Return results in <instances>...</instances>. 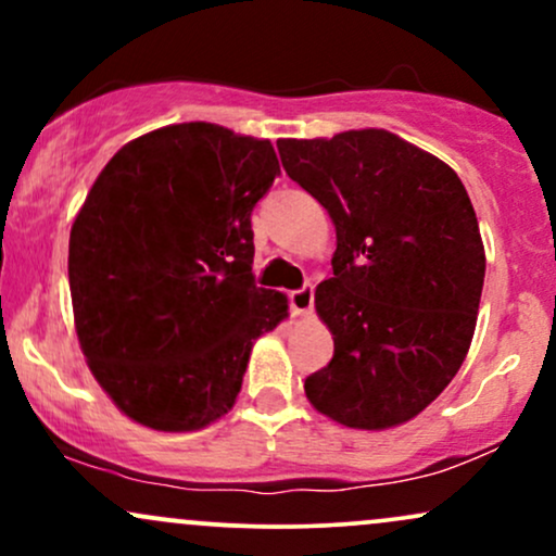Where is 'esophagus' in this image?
<instances>
[{
  "label": "esophagus",
  "mask_w": 556,
  "mask_h": 556,
  "mask_svg": "<svg viewBox=\"0 0 556 556\" xmlns=\"http://www.w3.org/2000/svg\"><path fill=\"white\" fill-rule=\"evenodd\" d=\"M290 311L292 316H308L314 311V287L305 285L300 290L290 292Z\"/></svg>",
  "instance_id": "esophagus-1"
}]
</instances>
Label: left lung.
Returning <instances> with one entry per match:
<instances>
[{
  "mask_svg": "<svg viewBox=\"0 0 556 556\" xmlns=\"http://www.w3.org/2000/svg\"><path fill=\"white\" fill-rule=\"evenodd\" d=\"M277 149L337 229L334 277L316 287L334 358L305 379V397L348 429L405 424L473 340L486 253L468 190L442 159L376 127Z\"/></svg>",
  "mask_w": 556,
  "mask_h": 556,
  "instance_id": "8db88e82",
  "label": "left lung"
}]
</instances>
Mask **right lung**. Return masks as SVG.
Masks as SVG:
<instances>
[{
    "label": "right lung",
    "mask_w": 556,
    "mask_h": 556,
    "mask_svg": "<svg viewBox=\"0 0 556 556\" xmlns=\"http://www.w3.org/2000/svg\"><path fill=\"white\" fill-rule=\"evenodd\" d=\"M279 172L271 140L222 125L146 132L110 159L70 229V295L88 368L156 431L232 410L253 342L287 318L253 282L251 212Z\"/></svg>",
    "instance_id": "add662e5"
}]
</instances>
